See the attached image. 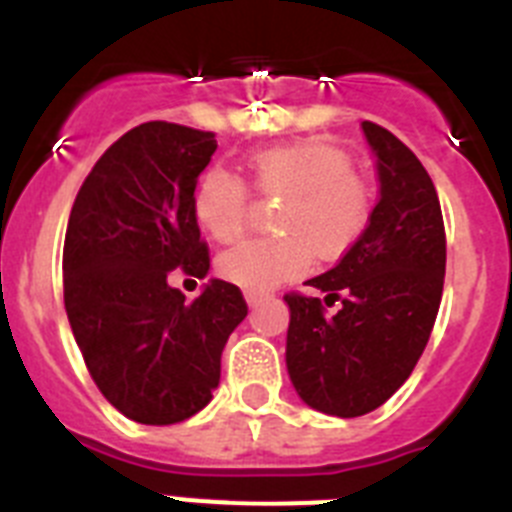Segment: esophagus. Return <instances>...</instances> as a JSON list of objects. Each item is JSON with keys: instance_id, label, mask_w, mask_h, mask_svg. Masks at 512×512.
I'll list each match as a JSON object with an SVG mask.
<instances>
[{"instance_id": "esophagus-1", "label": "esophagus", "mask_w": 512, "mask_h": 512, "mask_svg": "<svg viewBox=\"0 0 512 512\" xmlns=\"http://www.w3.org/2000/svg\"><path fill=\"white\" fill-rule=\"evenodd\" d=\"M246 300H248V305L256 307L261 300H264V295H261V292H246Z\"/></svg>"}]
</instances>
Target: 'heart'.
<instances>
[{
    "instance_id": "1",
    "label": "heart",
    "mask_w": 512,
    "mask_h": 512,
    "mask_svg": "<svg viewBox=\"0 0 512 512\" xmlns=\"http://www.w3.org/2000/svg\"><path fill=\"white\" fill-rule=\"evenodd\" d=\"M253 182L264 197L284 200L279 241L243 243L223 253L220 274L228 282L266 292L300 277L312 261L346 256L372 215V194L354 171V161L341 148L302 140L251 156ZM194 217L215 241L230 243L243 233L248 189L235 174L210 169L194 189Z\"/></svg>"
}]
</instances>
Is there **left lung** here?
<instances>
[{"label": "left lung", "instance_id": "8db88e82", "mask_svg": "<svg viewBox=\"0 0 512 512\" xmlns=\"http://www.w3.org/2000/svg\"><path fill=\"white\" fill-rule=\"evenodd\" d=\"M377 158L379 202L354 248L287 295V372L312 410L372 413L400 390L431 338L446 274V233L431 176L390 130L361 122Z\"/></svg>", "mask_w": 512, "mask_h": 512}]
</instances>
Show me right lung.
<instances>
[{
    "instance_id": "1",
    "label": "right lung",
    "mask_w": 512,
    "mask_h": 512,
    "mask_svg": "<svg viewBox=\"0 0 512 512\" xmlns=\"http://www.w3.org/2000/svg\"><path fill=\"white\" fill-rule=\"evenodd\" d=\"M215 133L143 122L102 153L71 207L63 302L99 392L143 425L182 423L220 384L228 336L248 315L241 289L210 279L200 297L169 284L205 279L210 253L194 217Z\"/></svg>"
}]
</instances>
